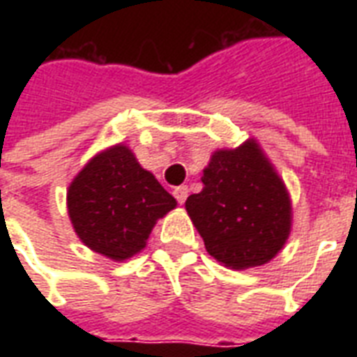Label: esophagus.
I'll use <instances>...</instances> for the list:
<instances>
[{"label":"esophagus","mask_w":357,"mask_h":357,"mask_svg":"<svg viewBox=\"0 0 357 357\" xmlns=\"http://www.w3.org/2000/svg\"><path fill=\"white\" fill-rule=\"evenodd\" d=\"M172 195L178 200V204H183L187 200V196H189V189H187V185H179V187L172 190Z\"/></svg>","instance_id":"1"}]
</instances>
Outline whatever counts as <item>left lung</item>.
Returning a JSON list of instances; mask_svg holds the SVG:
<instances>
[{
	"label": "left lung",
	"instance_id": "1",
	"mask_svg": "<svg viewBox=\"0 0 357 357\" xmlns=\"http://www.w3.org/2000/svg\"><path fill=\"white\" fill-rule=\"evenodd\" d=\"M204 189L185 202L206 250L231 268L265 265L291 229L285 185L254 140L215 151L204 170Z\"/></svg>",
	"mask_w": 357,
	"mask_h": 357
}]
</instances>
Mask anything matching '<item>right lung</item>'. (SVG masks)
I'll return each mask as SVG.
<instances>
[{
	"label": "right lung",
	"mask_w": 357,
	"mask_h": 357,
	"mask_svg": "<svg viewBox=\"0 0 357 357\" xmlns=\"http://www.w3.org/2000/svg\"><path fill=\"white\" fill-rule=\"evenodd\" d=\"M174 207V196L122 144L94 157L68 189L75 234L89 248L114 261L144 248L157 218Z\"/></svg>",
	"instance_id": "add662e5"
}]
</instances>
